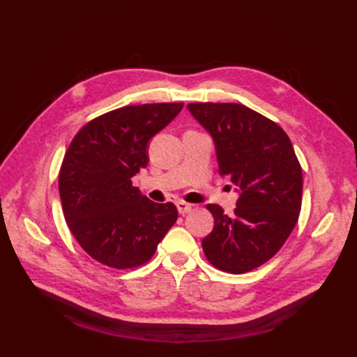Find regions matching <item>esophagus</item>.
I'll use <instances>...</instances> for the list:
<instances>
[{"label": "esophagus", "mask_w": 357, "mask_h": 357, "mask_svg": "<svg viewBox=\"0 0 357 357\" xmlns=\"http://www.w3.org/2000/svg\"><path fill=\"white\" fill-rule=\"evenodd\" d=\"M176 207H178V211H179V215H187V213H190L192 211V206L190 204H187V202H183V201H179V202H176Z\"/></svg>", "instance_id": "34e87169"}]
</instances>
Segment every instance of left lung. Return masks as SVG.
<instances>
[{
  "mask_svg": "<svg viewBox=\"0 0 357 357\" xmlns=\"http://www.w3.org/2000/svg\"><path fill=\"white\" fill-rule=\"evenodd\" d=\"M188 112L211 136L221 176L236 185L234 215L208 204L213 230L202 239L216 268L245 273L275 256L298 222L302 169L287 133L242 104L196 102Z\"/></svg>",
  "mask_w": 357,
  "mask_h": 357,
  "instance_id": "left-lung-1",
  "label": "left lung"
}]
</instances>
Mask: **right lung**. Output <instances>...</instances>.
I'll return each instance as SVG.
<instances>
[{"instance_id":"obj_1","label":"right lung","mask_w":357,"mask_h":357,"mask_svg":"<svg viewBox=\"0 0 357 357\" xmlns=\"http://www.w3.org/2000/svg\"><path fill=\"white\" fill-rule=\"evenodd\" d=\"M183 107L184 102L126 105L90 121L67 149L58 179L64 218L98 262L139 267L176 222V207L151 202L132 178L149 164L150 139Z\"/></svg>"}]
</instances>
